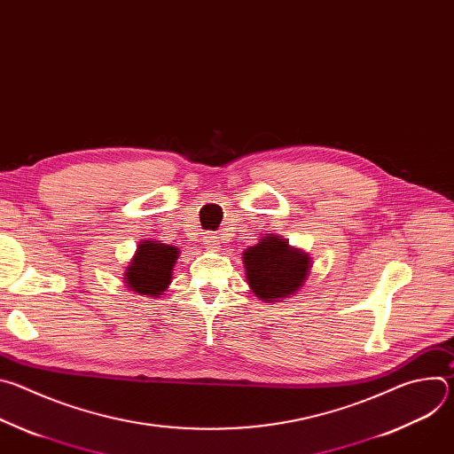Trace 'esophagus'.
Returning a JSON list of instances; mask_svg holds the SVG:
<instances>
[{"label": "esophagus", "instance_id": "esophagus-1", "mask_svg": "<svg viewBox=\"0 0 454 454\" xmlns=\"http://www.w3.org/2000/svg\"><path fill=\"white\" fill-rule=\"evenodd\" d=\"M203 240H205V244L210 247V249H219V237L217 235H214V233H207L205 237H203Z\"/></svg>", "mask_w": 454, "mask_h": 454}]
</instances>
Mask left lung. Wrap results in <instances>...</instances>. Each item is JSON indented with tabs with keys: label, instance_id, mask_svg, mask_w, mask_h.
<instances>
[{
	"label": "left lung",
	"instance_id": "obj_1",
	"mask_svg": "<svg viewBox=\"0 0 454 454\" xmlns=\"http://www.w3.org/2000/svg\"><path fill=\"white\" fill-rule=\"evenodd\" d=\"M247 284L266 301L287 298L296 293L309 273V256L293 249L286 239L270 235L244 253Z\"/></svg>",
	"mask_w": 454,
	"mask_h": 454
}]
</instances>
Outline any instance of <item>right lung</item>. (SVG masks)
<instances>
[{
	"label": "right lung",
	"instance_id": "right-lung-1",
	"mask_svg": "<svg viewBox=\"0 0 454 454\" xmlns=\"http://www.w3.org/2000/svg\"><path fill=\"white\" fill-rule=\"evenodd\" d=\"M176 261L177 249L174 246L154 240L142 242L125 271V284L138 294L158 296L168 287Z\"/></svg>",
	"mask_w": 454,
	"mask_h": 454
}]
</instances>
